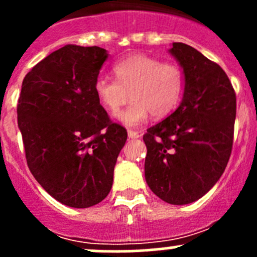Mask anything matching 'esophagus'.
<instances>
[{
	"mask_svg": "<svg viewBox=\"0 0 257 257\" xmlns=\"http://www.w3.org/2000/svg\"><path fill=\"white\" fill-rule=\"evenodd\" d=\"M139 137H141V136H139L138 132L128 131V138H129V139H138Z\"/></svg>",
	"mask_w": 257,
	"mask_h": 257,
	"instance_id": "34e87169",
	"label": "esophagus"
}]
</instances>
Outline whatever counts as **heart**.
<instances>
[{"instance_id":"b5f03b06","label":"heart","mask_w":257,"mask_h":257,"mask_svg":"<svg viewBox=\"0 0 257 257\" xmlns=\"http://www.w3.org/2000/svg\"><path fill=\"white\" fill-rule=\"evenodd\" d=\"M113 72L116 80L99 77L94 83V93L109 113L133 99L126 109L115 114L124 125H139L150 113L154 118H163L180 102L185 78L177 63H162L145 54H133L118 62Z\"/></svg>"}]
</instances>
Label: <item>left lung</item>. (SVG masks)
<instances>
[{
    "instance_id": "obj_1",
    "label": "left lung",
    "mask_w": 257,
    "mask_h": 257,
    "mask_svg": "<svg viewBox=\"0 0 257 257\" xmlns=\"http://www.w3.org/2000/svg\"><path fill=\"white\" fill-rule=\"evenodd\" d=\"M169 53L184 72L175 112L147 131L144 173L150 190L165 203L185 205L216 184L229 162L236 95L219 64L185 43Z\"/></svg>"
}]
</instances>
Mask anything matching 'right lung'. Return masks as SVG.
Wrapping results in <instances>:
<instances>
[{
    "mask_svg": "<svg viewBox=\"0 0 257 257\" xmlns=\"http://www.w3.org/2000/svg\"><path fill=\"white\" fill-rule=\"evenodd\" d=\"M108 52L67 45L22 82L17 115L28 168L61 204L84 209L107 198L126 131L110 123L94 93Z\"/></svg>",
    "mask_w": 257,
    "mask_h": 257,
    "instance_id": "1",
    "label": "right lung"
}]
</instances>
